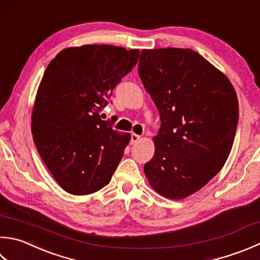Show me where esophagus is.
Returning <instances> with one entry per match:
<instances>
[{"instance_id": "34e87169", "label": "esophagus", "mask_w": 260, "mask_h": 260, "mask_svg": "<svg viewBox=\"0 0 260 260\" xmlns=\"http://www.w3.org/2000/svg\"><path fill=\"white\" fill-rule=\"evenodd\" d=\"M140 139H141L140 135H137V134H135V133H132V134H131V142H132V144H134V143H136V142H139Z\"/></svg>"}]
</instances>
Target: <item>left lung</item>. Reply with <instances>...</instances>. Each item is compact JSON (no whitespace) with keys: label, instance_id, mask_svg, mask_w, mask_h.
Returning a JSON list of instances; mask_svg holds the SVG:
<instances>
[{"label":"left lung","instance_id":"left-lung-1","mask_svg":"<svg viewBox=\"0 0 260 260\" xmlns=\"http://www.w3.org/2000/svg\"><path fill=\"white\" fill-rule=\"evenodd\" d=\"M139 75L161 119L145 176L162 196L181 200L224 166L239 120L237 93L224 74L191 49H143Z\"/></svg>","mask_w":260,"mask_h":260}]
</instances>
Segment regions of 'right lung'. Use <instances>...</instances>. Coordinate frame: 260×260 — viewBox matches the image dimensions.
<instances>
[{
  "instance_id": "right-lung-1",
  "label": "right lung",
  "mask_w": 260,
  "mask_h": 260,
  "mask_svg": "<svg viewBox=\"0 0 260 260\" xmlns=\"http://www.w3.org/2000/svg\"><path fill=\"white\" fill-rule=\"evenodd\" d=\"M140 50L84 45L52 59L36 95L31 132L55 180L72 195H89L109 184L131 135L100 118Z\"/></svg>"
}]
</instances>
